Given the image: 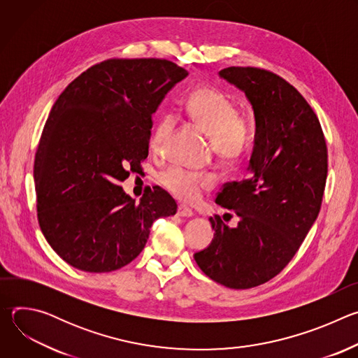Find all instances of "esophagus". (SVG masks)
Listing matches in <instances>:
<instances>
[{
  "mask_svg": "<svg viewBox=\"0 0 358 358\" xmlns=\"http://www.w3.org/2000/svg\"><path fill=\"white\" fill-rule=\"evenodd\" d=\"M177 214L180 215V217H192L194 215V213H192V210L191 208H188V207H185V206H178V210H177Z\"/></svg>",
  "mask_w": 358,
  "mask_h": 358,
  "instance_id": "1",
  "label": "esophagus"
}]
</instances>
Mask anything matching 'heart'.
Returning <instances> with one entry per match:
<instances>
[{
    "label": "heart",
    "mask_w": 358,
    "mask_h": 358,
    "mask_svg": "<svg viewBox=\"0 0 358 358\" xmlns=\"http://www.w3.org/2000/svg\"><path fill=\"white\" fill-rule=\"evenodd\" d=\"M185 113L188 119L206 131L213 143L217 157L234 164L241 160L252 143L250 119L238 112L236 105L221 90L211 86H199L185 99ZM177 124L174 115H164L151 134L150 145L155 151H163ZM163 187L174 196L192 202L203 189L213 187L214 177L187 170L180 166H171L160 177Z\"/></svg>",
    "instance_id": "obj_1"
}]
</instances>
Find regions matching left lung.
Wrapping results in <instances>:
<instances>
[{
	"instance_id": "8db88e82",
	"label": "left lung",
	"mask_w": 358,
	"mask_h": 358,
	"mask_svg": "<svg viewBox=\"0 0 358 358\" xmlns=\"http://www.w3.org/2000/svg\"><path fill=\"white\" fill-rule=\"evenodd\" d=\"M245 92L257 134L242 181L224 184L215 202L239 222L210 218L214 239L194 255L201 271L229 289H250L279 275L316 221L327 178V145L306 99L279 75L252 66L220 72Z\"/></svg>"
}]
</instances>
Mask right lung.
<instances>
[{"mask_svg":"<svg viewBox=\"0 0 358 358\" xmlns=\"http://www.w3.org/2000/svg\"><path fill=\"white\" fill-rule=\"evenodd\" d=\"M188 72L167 59H106L72 80L46 119L34 180L41 231L71 266L117 271L157 218L177 213L159 185L136 202L119 182L148 156L151 115Z\"/></svg>","mask_w":358,"mask_h":358,"instance_id":"right-lung-1","label":"right lung"}]
</instances>
